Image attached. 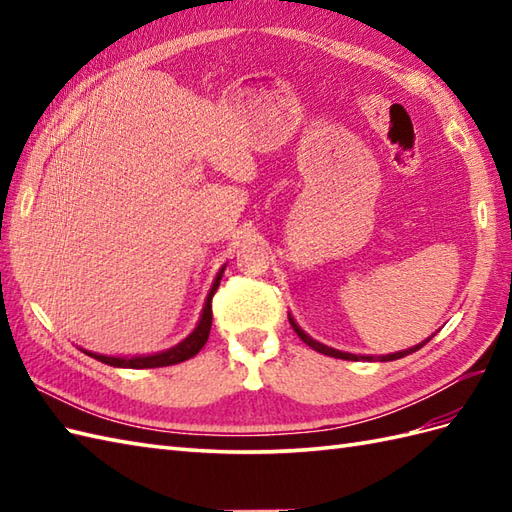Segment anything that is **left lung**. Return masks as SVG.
I'll list each match as a JSON object with an SVG mask.
<instances>
[{
    "mask_svg": "<svg viewBox=\"0 0 512 512\" xmlns=\"http://www.w3.org/2000/svg\"><path fill=\"white\" fill-rule=\"evenodd\" d=\"M290 319V325H292V330H295L297 334H299V339L306 343V345H310L314 352H321V354H325V356H334V358H343V361H372L374 356H356V354H347V352H339V350H332V347H325V345H321V343H317L314 339H310V336L303 332L299 325L292 321V317H288ZM429 343V339L424 341V343H420V345H416V347H411V350H405V352H396V354H387V356H376L374 361H396V358H402V356H407V354H411V352H416V350H420L422 345H427Z\"/></svg>",
    "mask_w": 512,
    "mask_h": 512,
    "instance_id": "obj_1",
    "label": "left lung"
}]
</instances>
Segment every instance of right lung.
<instances>
[{
    "mask_svg": "<svg viewBox=\"0 0 512 512\" xmlns=\"http://www.w3.org/2000/svg\"><path fill=\"white\" fill-rule=\"evenodd\" d=\"M224 268L217 273L215 281H213V288L209 292V297H206L204 303V310H202V319L198 323V328L193 330V334H189L187 339L182 343H178L176 347H171L167 352H160V354H151V356H134V358H114V356H101V354H92V352H85L90 354L96 361H101L105 365H112V367H127V369H149V367H167V365H176L182 361H189L191 356L198 354L204 343L209 341V332H211V321H213V310H211V301L217 286H220V279H222Z\"/></svg>",
    "mask_w": 512,
    "mask_h": 512,
    "instance_id": "1",
    "label": "right lung"
}]
</instances>
